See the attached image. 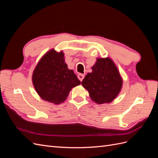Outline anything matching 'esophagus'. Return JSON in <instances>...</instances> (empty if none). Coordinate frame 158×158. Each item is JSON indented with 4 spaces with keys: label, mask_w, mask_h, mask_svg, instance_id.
I'll return each mask as SVG.
<instances>
[{
    "label": "esophagus",
    "mask_w": 158,
    "mask_h": 158,
    "mask_svg": "<svg viewBox=\"0 0 158 158\" xmlns=\"http://www.w3.org/2000/svg\"><path fill=\"white\" fill-rule=\"evenodd\" d=\"M78 79L81 81V82H82V81L83 79H84V75L82 74H79L78 75Z\"/></svg>",
    "instance_id": "34e87169"
}]
</instances>
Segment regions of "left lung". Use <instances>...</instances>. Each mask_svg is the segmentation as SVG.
Returning <instances> with one entry per match:
<instances>
[{
  "instance_id": "8db88e82",
  "label": "left lung",
  "mask_w": 158,
  "mask_h": 158,
  "mask_svg": "<svg viewBox=\"0 0 158 158\" xmlns=\"http://www.w3.org/2000/svg\"><path fill=\"white\" fill-rule=\"evenodd\" d=\"M82 85L88 90L89 98L98 104L112 102L120 93L123 78L111 59L98 58Z\"/></svg>"
}]
</instances>
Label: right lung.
I'll list each match as a JSON object with an SVG mask.
<instances>
[{"mask_svg": "<svg viewBox=\"0 0 158 158\" xmlns=\"http://www.w3.org/2000/svg\"><path fill=\"white\" fill-rule=\"evenodd\" d=\"M64 54L52 49L41 57L33 70L32 82L40 97L56 105L64 102L72 88L81 84L73 70L68 69Z\"/></svg>", "mask_w": 158, "mask_h": 158, "instance_id": "right-lung-1", "label": "right lung"}]
</instances>
